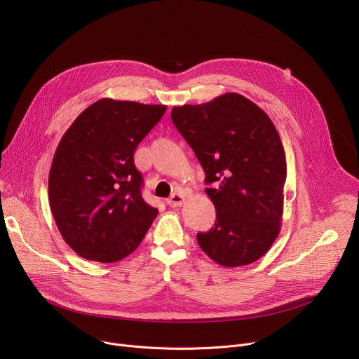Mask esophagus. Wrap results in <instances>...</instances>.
I'll use <instances>...</instances> for the list:
<instances>
[{"mask_svg":"<svg viewBox=\"0 0 359 359\" xmlns=\"http://www.w3.org/2000/svg\"><path fill=\"white\" fill-rule=\"evenodd\" d=\"M184 203V196L180 193H175L170 198H168V204L170 208H180Z\"/></svg>","mask_w":359,"mask_h":359,"instance_id":"esophagus-1","label":"esophagus"}]
</instances>
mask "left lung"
I'll use <instances>...</instances> for the list:
<instances>
[{
  "instance_id": "left-lung-1",
  "label": "left lung",
  "mask_w": 359,
  "mask_h": 359,
  "mask_svg": "<svg viewBox=\"0 0 359 359\" xmlns=\"http://www.w3.org/2000/svg\"><path fill=\"white\" fill-rule=\"evenodd\" d=\"M172 121L206 173L216 223L197 243L223 267L257 262L281 230L285 153L269 115L230 92L172 109Z\"/></svg>"
}]
</instances>
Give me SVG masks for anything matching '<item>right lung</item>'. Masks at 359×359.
Instances as JSON below:
<instances>
[{
	"instance_id": "right-lung-1",
	"label": "right lung",
	"mask_w": 359,
	"mask_h": 359,
	"mask_svg": "<svg viewBox=\"0 0 359 359\" xmlns=\"http://www.w3.org/2000/svg\"><path fill=\"white\" fill-rule=\"evenodd\" d=\"M165 112V105L104 97L61 137L49 170V204L62 238L82 259L128 257L156 219L159 210L142 197L133 151Z\"/></svg>"
}]
</instances>
